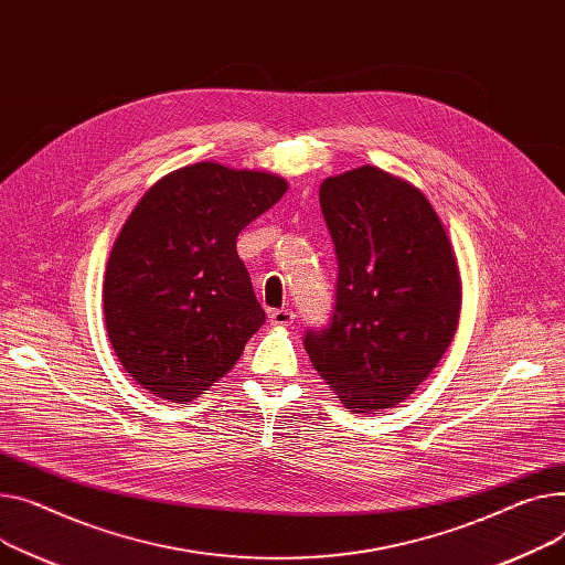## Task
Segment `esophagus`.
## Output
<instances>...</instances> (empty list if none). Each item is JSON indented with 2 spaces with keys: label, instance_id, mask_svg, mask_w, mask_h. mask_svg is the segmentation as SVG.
<instances>
[{
  "label": "esophagus",
  "instance_id": "34e87169",
  "mask_svg": "<svg viewBox=\"0 0 565 565\" xmlns=\"http://www.w3.org/2000/svg\"><path fill=\"white\" fill-rule=\"evenodd\" d=\"M294 319H296V315L291 310H271L269 312L271 326H289V323H294Z\"/></svg>",
  "mask_w": 565,
  "mask_h": 565
}]
</instances>
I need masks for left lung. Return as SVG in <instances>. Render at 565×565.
<instances>
[{
    "label": "left lung",
    "instance_id": "left-lung-1",
    "mask_svg": "<svg viewBox=\"0 0 565 565\" xmlns=\"http://www.w3.org/2000/svg\"><path fill=\"white\" fill-rule=\"evenodd\" d=\"M319 203L338 253L335 312L306 335L319 376L351 413L394 408L449 349L460 271L426 195L379 166L326 178Z\"/></svg>",
    "mask_w": 565,
    "mask_h": 565
}]
</instances>
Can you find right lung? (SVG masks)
<instances>
[{"label": "right lung", "instance_id": "obj_1", "mask_svg": "<svg viewBox=\"0 0 565 565\" xmlns=\"http://www.w3.org/2000/svg\"><path fill=\"white\" fill-rule=\"evenodd\" d=\"M285 191L280 175L198 161L157 180L127 216L105 271V326L150 394L191 402L237 364L267 319L237 237Z\"/></svg>", "mask_w": 565, "mask_h": 565}]
</instances>
